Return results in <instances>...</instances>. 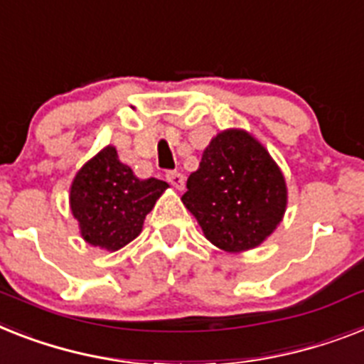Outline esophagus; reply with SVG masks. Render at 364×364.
<instances>
[{
    "label": "esophagus",
    "mask_w": 364,
    "mask_h": 364,
    "mask_svg": "<svg viewBox=\"0 0 364 364\" xmlns=\"http://www.w3.org/2000/svg\"><path fill=\"white\" fill-rule=\"evenodd\" d=\"M166 179L170 181V185H172L173 188H177V191H183V187H185V177H183V173L168 172Z\"/></svg>",
    "instance_id": "1"
}]
</instances>
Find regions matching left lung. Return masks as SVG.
Masks as SVG:
<instances>
[{
	"mask_svg": "<svg viewBox=\"0 0 364 364\" xmlns=\"http://www.w3.org/2000/svg\"><path fill=\"white\" fill-rule=\"evenodd\" d=\"M181 202L208 241L239 254L259 247L282 223L288 187L258 138L245 129H226L203 149Z\"/></svg>",
	"mask_w": 364,
	"mask_h": 364,
	"instance_id": "1",
	"label": "left lung"
}]
</instances>
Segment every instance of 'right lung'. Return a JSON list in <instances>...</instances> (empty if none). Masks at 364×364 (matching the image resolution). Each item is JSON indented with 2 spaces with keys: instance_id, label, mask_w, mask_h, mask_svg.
<instances>
[{
  "instance_id": "add662e5",
  "label": "right lung",
  "mask_w": 364,
  "mask_h": 364,
  "mask_svg": "<svg viewBox=\"0 0 364 364\" xmlns=\"http://www.w3.org/2000/svg\"><path fill=\"white\" fill-rule=\"evenodd\" d=\"M168 187L156 177L138 179L115 147L106 146L84 162L70 183V213L85 243L115 252L140 235L146 215Z\"/></svg>"
}]
</instances>
